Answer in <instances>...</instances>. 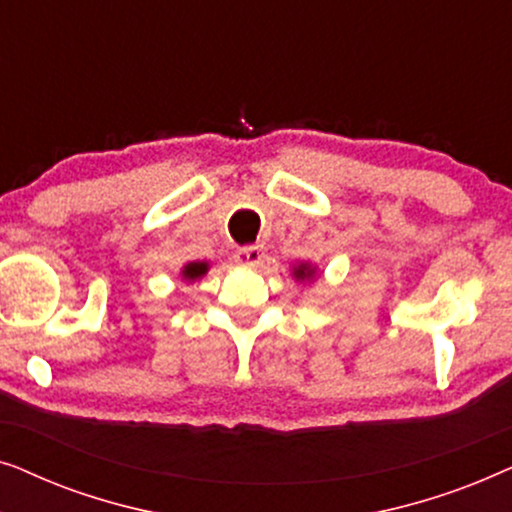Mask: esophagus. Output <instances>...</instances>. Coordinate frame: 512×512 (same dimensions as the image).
<instances>
[{"instance_id":"1","label":"esophagus","mask_w":512,"mask_h":512,"mask_svg":"<svg viewBox=\"0 0 512 512\" xmlns=\"http://www.w3.org/2000/svg\"><path fill=\"white\" fill-rule=\"evenodd\" d=\"M263 258H265V251H263V247H258V244H249V247L237 249V254H235V261L244 265V268H256Z\"/></svg>"}]
</instances>
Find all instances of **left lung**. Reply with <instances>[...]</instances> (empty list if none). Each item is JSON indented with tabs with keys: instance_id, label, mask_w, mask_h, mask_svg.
I'll return each mask as SVG.
<instances>
[{
	"instance_id": "1",
	"label": "left lung",
	"mask_w": 512,
	"mask_h": 512,
	"mask_svg": "<svg viewBox=\"0 0 512 512\" xmlns=\"http://www.w3.org/2000/svg\"><path fill=\"white\" fill-rule=\"evenodd\" d=\"M293 275H296V279H312L314 268H312V265H307V263H300L298 268H293Z\"/></svg>"
}]
</instances>
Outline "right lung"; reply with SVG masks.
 Wrapping results in <instances>:
<instances>
[{
  "mask_svg": "<svg viewBox=\"0 0 512 512\" xmlns=\"http://www.w3.org/2000/svg\"><path fill=\"white\" fill-rule=\"evenodd\" d=\"M209 270V265L205 261H193L184 265V270H181V275H184L186 282H195V279H200L205 272Z\"/></svg>",
  "mask_w": 512,
  "mask_h": 512,
  "instance_id": "add662e5",
  "label": "right lung"
}]
</instances>
